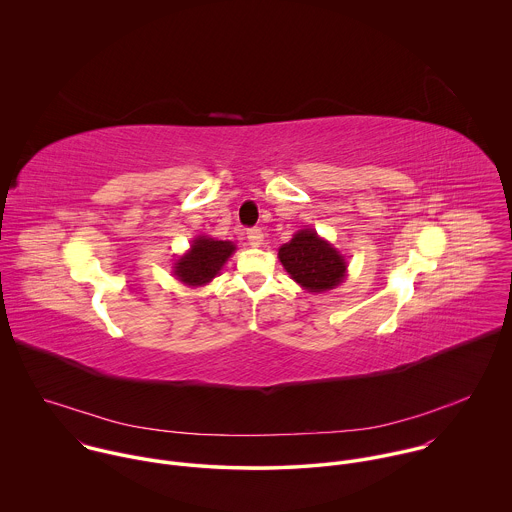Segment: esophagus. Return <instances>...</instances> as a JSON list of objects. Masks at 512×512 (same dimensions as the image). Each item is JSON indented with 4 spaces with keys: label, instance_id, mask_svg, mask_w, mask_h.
<instances>
[{
    "label": "esophagus",
    "instance_id": "obj_1",
    "mask_svg": "<svg viewBox=\"0 0 512 512\" xmlns=\"http://www.w3.org/2000/svg\"><path fill=\"white\" fill-rule=\"evenodd\" d=\"M246 234H248V242H250V246H260V244H262V240H264V234H262V230H260V228H250Z\"/></svg>",
    "mask_w": 512,
    "mask_h": 512
}]
</instances>
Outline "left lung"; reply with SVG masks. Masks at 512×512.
I'll use <instances>...</instances> for the list:
<instances>
[{
	"mask_svg": "<svg viewBox=\"0 0 512 512\" xmlns=\"http://www.w3.org/2000/svg\"><path fill=\"white\" fill-rule=\"evenodd\" d=\"M286 272L308 292H326L340 286L347 264L340 252L318 236L314 228H304L278 250Z\"/></svg>",
	"mask_w": 512,
	"mask_h": 512,
	"instance_id": "obj_1",
	"label": "left lung"
}]
</instances>
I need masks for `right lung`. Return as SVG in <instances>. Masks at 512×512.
<instances>
[{
    "label": "right lung",
    "instance_id": "right-lung-1",
    "mask_svg": "<svg viewBox=\"0 0 512 512\" xmlns=\"http://www.w3.org/2000/svg\"><path fill=\"white\" fill-rule=\"evenodd\" d=\"M234 250L236 246L228 240L198 236L192 240L190 250L176 260L174 276L186 286H204L218 276Z\"/></svg>",
    "mask_w": 512,
    "mask_h": 512
}]
</instances>
